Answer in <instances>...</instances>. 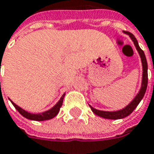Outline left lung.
I'll return each mask as SVG.
<instances>
[{
	"mask_svg": "<svg viewBox=\"0 0 154 154\" xmlns=\"http://www.w3.org/2000/svg\"><path fill=\"white\" fill-rule=\"evenodd\" d=\"M123 33L129 35V37L131 38V39L133 41L134 43V46L137 49L139 56H140V59H141V63H142V69H143V72H142V82H141V87H140V90L138 91V92L137 93V95L135 96V98L133 99L125 107H123L122 109H120L117 111H103V110H98L94 107H92L91 105V111L98 116H100L102 118L106 119H112V120H117V119H122L126 116H128L129 115H131L134 111V109L137 106V105L139 104V102L141 101V100L143 99L146 91L147 88V82H148V74H147V62L146 58V55H145V53L142 49L140 48L139 45H138V42L137 40V38H135V36L133 35L132 33L131 32H123Z\"/></svg>",
	"mask_w": 154,
	"mask_h": 154,
	"instance_id": "8db88e82",
	"label": "left lung"
}]
</instances>
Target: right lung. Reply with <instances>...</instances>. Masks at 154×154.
<instances>
[{"instance_id":"obj_1","label":"right lung","mask_w":154,"mask_h":154,"mask_svg":"<svg viewBox=\"0 0 154 154\" xmlns=\"http://www.w3.org/2000/svg\"><path fill=\"white\" fill-rule=\"evenodd\" d=\"M1 84V83H0ZM64 96H65V93H63V96L61 97L60 100L52 108H50L48 111H45L43 113H39V114H32V113H30V112H27L26 110L23 109L22 107H20L19 106H17L16 103H14L10 99L9 100L11 101V103L13 104V106L16 107V109L21 114L22 116L25 118L29 119V120H32V121H46V120H50V119L54 118V116H57V114L59 113L60 111V108L63 105V99H64Z\"/></svg>"}]
</instances>
